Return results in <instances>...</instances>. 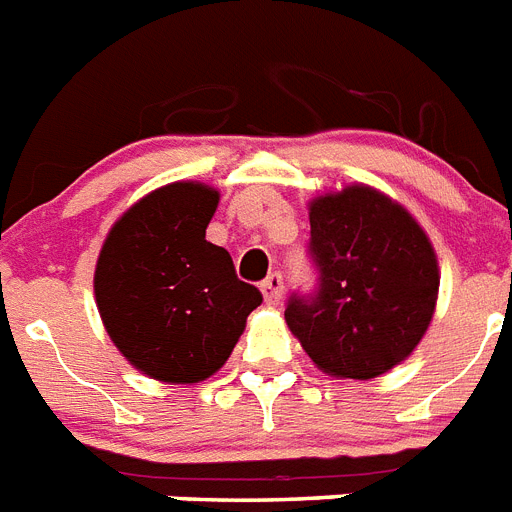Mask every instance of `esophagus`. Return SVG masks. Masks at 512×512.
<instances>
[{
    "label": "esophagus",
    "instance_id": "34e87169",
    "mask_svg": "<svg viewBox=\"0 0 512 512\" xmlns=\"http://www.w3.org/2000/svg\"><path fill=\"white\" fill-rule=\"evenodd\" d=\"M260 291H263V299L268 307H278L283 299V278L281 273H270L268 278L263 281V286H260Z\"/></svg>",
    "mask_w": 512,
    "mask_h": 512
}]
</instances>
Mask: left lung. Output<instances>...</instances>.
Instances as JSON below:
<instances>
[{"label": "left lung", "mask_w": 512, "mask_h": 512, "mask_svg": "<svg viewBox=\"0 0 512 512\" xmlns=\"http://www.w3.org/2000/svg\"><path fill=\"white\" fill-rule=\"evenodd\" d=\"M309 229L320 291L286 307L309 359L338 380H372L406 362L440 291L427 231L398 200L356 182L309 200Z\"/></svg>", "instance_id": "left-lung-1"}]
</instances>
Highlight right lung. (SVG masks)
I'll list each match as a JSON object with an SVG mask.
<instances>
[{
  "label": "right lung",
  "mask_w": 512,
  "mask_h": 512,
  "mask_svg": "<svg viewBox=\"0 0 512 512\" xmlns=\"http://www.w3.org/2000/svg\"><path fill=\"white\" fill-rule=\"evenodd\" d=\"M218 200L210 184H163L124 210L98 252L93 294L103 328L158 382L216 375L263 302L236 278L229 252L205 239Z\"/></svg>",
  "instance_id": "obj_1"
}]
</instances>
